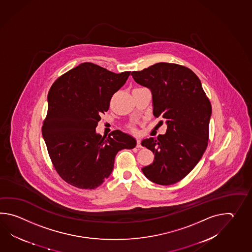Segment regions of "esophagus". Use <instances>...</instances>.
<instances>
[{"label": "esophagus", "mask_w": 252, "mask_h": 252, "mask_svg": "<svg viewBox=\"0 0 252 252\" xmlns=\"http://www.w3.org/2000/svg\"><path fill=\"white\" fill-rule=\"evenodd\" d=\"M137 148H139V149L142 148V145H141V139H137Z\"/></svg>", "instance_id": "34e87169"}]
</instances>
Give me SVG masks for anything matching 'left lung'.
Returning <instances> with one entry per match:
<instances>
[{"label": "left lung", "instance_id": "8db88e82", "mask_svg": "<svg viewBox=\"0 0 252 252\" xmlns=\"http://www.w3.org/2000/svg\"><path fill=\"white\" fill-rule=\"evenodd\" d=\"M134 81L150 89L153 114L166 121V133L142 140L154 160L142 168L149 180L161 186L180 181L197 165L208 144L212 105L192 70L157 63L131 73Z\"/></svg>", "mask_w": 252, "mask_h": 252}]
</instances>
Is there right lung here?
Instances as JSON below:
<instances>
[{
	"mask_svg": "<svg viewBox=\"0 0 252 252\" xmlns=\"http://www.w3.org/2000/svg\"><path fill=\"white\" fill-rule=\"evenodd\" d=\"M129 74L83 63L60 76L48 92L43 139L59 176L75 188H98L113 172L119 151L136 147L135 138L119 129L107 138L95 129Z\"/></svg>",
	"mask_w": 252,
	"mask_h": 252,
	"instance_id": "right-lung-1",
	"label": "right lung"
}]
</instances>
